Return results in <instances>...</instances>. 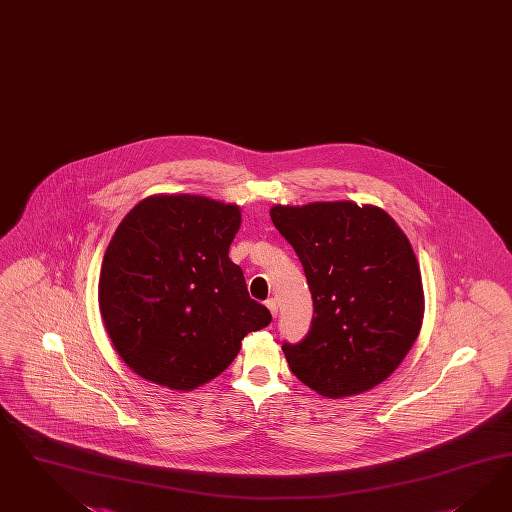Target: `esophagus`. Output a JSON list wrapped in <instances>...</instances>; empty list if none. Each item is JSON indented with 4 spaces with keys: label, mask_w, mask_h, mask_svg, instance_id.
I'll list each match as a JSON object with an SVG mask.
<instances>
[{
    "label": "esophagus",
    "mask_w": 512,
    "mask_h": 512,
    "mask_svg": "<svg viewBox=\"0 0 512 512\" xmlns=\"http://www.w3.org/2000/svg\"><path fill=\"white\" fill-rule=\"evenodd\" d=\"M266 307H268V311H270V315H272V317H277L276 298H270V300H266Z\"/></svg>",
    "instance_id": "34e87169"
}]
</instances>
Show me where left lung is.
Wrapping results in <instances>:
<instances>
[{
    "mask_svg": "<svg viewBox=\"0 0 512 512\" xmlns=\"http://www.w3.org/2000/svg\"><path fill=\"white\" fill-rule=\"evenodd\" d=\"M270 218L296 251L313 296L304 341L283 343L292 374L328 399L382 384L423 324L410 240L386 210L354 201L276 205Z\"/></svg>",
    "mask_w": 512,
    "mask_h": 512,
    "instance_id": "1",
    "label": "left lung"
}]
</instances>
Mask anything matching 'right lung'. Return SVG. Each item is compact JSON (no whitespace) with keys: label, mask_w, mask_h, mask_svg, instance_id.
I'll return each mask as SVG.
<instances>
[{"label":"right lung","mask_w":512,"mask_h":512,"mask_svg":"<svg viewBox=\"0 0 512 512\" xmlns=\"http://www.w3.org/2000/svg\"><path fill=\"white\" fill-rule=\"evenodd\" d=\"M240 207L205 195L139 201L104 253L98 305L121 360L152 384L192 391L223 373L270 324L229 248Z\"/></svg>","instance_id":"add662e5"}]
</instances>
